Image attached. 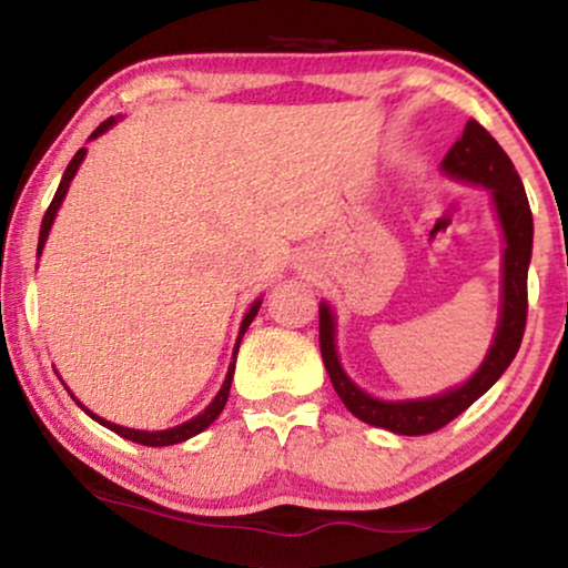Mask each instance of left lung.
I'll return each instance as SVG.
<instances>
[{
    "mask_svg": "<svg viewBox=\"0 0 568 568\" xmlns=\"http://www.w3.org/2000/svg\"><path fill=\"white\" fill-rule=\"evenodd\" d=\"M440 168L443 173H448L456 181L486 186L494 197V211H497L501 232H505L499 325L480 368L462 387L448 389L443 395L422 397V400H376L344 374L336 355L334 312L325 302L321 304V352L336 395L361 422L384 427L397 435L435 433V429L446 427L448 422L456 419L462 410L470 408L486 389H491V384L505 374L520 347V338H524L526 331V312H529L526 280H529L534 221L529 200H526L524 184H520V175L515 171L513 160L507 158L505 149L494 141V135L480 122L470 120L465 125L462 139L448 149Z\"/></svg>",
    "mask_w": 568,
    "mask_h": 568,
    "instance_id": "obj_1",
    "label": "left lung"
}]
</instances>
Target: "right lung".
Here are the masks:
<instances>
[{
	"mask_svg": "<svg viewBox=\"0 0 568 568\" xmlns=\"http://www.w3.org/2000/svg\"><path fill=\"white\" fill-rule=\"evenodd\" d=\"M114 122H116L114 116H109L106 122H101V125H98V128L93 130V135H90V139H98V135H101V133H106V130L112 128ZM84 154H88V149H80V152H77L74 158H71L69 168H67V173H63L61 184H58V192H55V197H53V202H50L48 213H44V219H42V230H39V245H37V253H42V247H44V240H48V234H50V226H53V221H55V213H58V207H61L63 197H67V192H69V184H71V179H74L77 171H80V165H82ZM258 306H262V298H258V302H253L251 310L245 312V317H243V325H240V334H237V344H234V352H232V363H230V371H226V379H224V384H221L219 395L213 397V403H211V406H207L205 410H202V414L194 416V419L184 422V425H179V427H171V429H158V433H146V429H130V427L112 425V422L101 419V416H95L93 410H88V408H84L80 400H77V406H80V408H82L84 414H88V416H93V419L98 422V425L109 427V429H112V433L122 435V438H128V440H133V443H141V446H173V443L189 440V438H192V435H200L202 429H205V427H211L213 422L219 419V414H221V410H224V406H226V397H230L232 376H234V363H237V349H240V342H243V336H245L247 325H251V323H253V317H256Z\"/></svg>",
	"mask_w": 568,
	"mask_h": 568,
	"instance_id": "add662e5",
	"label": "right lung"
}]
</instances>
